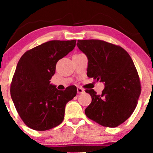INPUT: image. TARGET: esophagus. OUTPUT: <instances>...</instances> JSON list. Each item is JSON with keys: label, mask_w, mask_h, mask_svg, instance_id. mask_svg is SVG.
I'll return each instance as SVG.
<instances>
[{"label": "esophagus", "mask_w": 153, "mask_h": 153, "mask_svg": "<svg viewBox=\"0 0 153 153\" xmlns=\"http://www.w3.org/2000/svg\"><path fill=\"white\" fill-rule=\"evenodd\" d=\"M84 93V90L81 88H79V87L77 88V93L81 94V93Z\"/></svg>", "instance_id": "obj_1"}]
</instances>
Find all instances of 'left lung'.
Masks as SVG:
<instances>
[{
    "mask_svg": "<svg viewBox=\"0 0 153 153\" xmlns=\"http://www.w3.org/2000/svg\"><path fill=\"white\" fill-rule=\"evenodd\" d=\"M76 45L88 60L87 76L105 85L100 95L85 90L92 97L85 115L102 126L118 127L130 117L141 94L133 60L123 48L103 40L79 39Z\"/></svg>",
    "mask_w": 153,
    "mask_h": 153,
    "instance_id": "8db88e82",
    "label": "left lung"
}]
</instances>
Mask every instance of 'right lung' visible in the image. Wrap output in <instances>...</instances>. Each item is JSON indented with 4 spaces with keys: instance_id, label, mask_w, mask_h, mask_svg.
Returning a JSON list of instances; mask_svg holds the SVG:
<instances>
[{
    "instance_id": "add662e5",
    "label": "right lung",
    "mask_w": 153,
    "mask_h": 153,
    "mask_svg": "<svg viewBox=\"0 0 153 153\" xmlns=\"http://www.w3.org/2000/svg\"><path fill=\"white\" fill-rule=\"evenodd\" d=\"M73 40H51L25 52L16 65L10 87L12 101L25 124L37 131L62 122L66 104L76 95V87L59 91L50 84L57 62L72 51Z\"/></svg>"
}]
</instances>
